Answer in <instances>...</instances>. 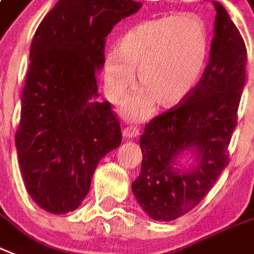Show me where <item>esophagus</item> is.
Instances as JSON below:
<instances>
[{"label": "esophagus", "instance_id": "esophagus-1", "mask_svg": "<svg viewBox=\"0 0 254 254\" xmlns=\"http://www.w3.org/2000/svg\"><path fill=\"white\" fill-rule=\"evenodd\" d=\"M123 136H125L126 139H134L136 138V136H139V128L138 127H126L125 129H123Z\"/></svg>", "mask_w": 254, "mask_h": 254}]
</instances>
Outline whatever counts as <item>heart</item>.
<instances>
[{
    "mask_svg": "<svg viewBox=\"0 0 254 254\" xmlns=\"http://www.w3.org/2000/svg\"><path fill=\"white\" fill-rule=\"evenodd\" d=\"M209 30L192 13L140 22L120 39L118 51L107 53L104 83L108 98L120 102L135 81L142 87L126 104V115L143 119L155 102L174 107L191 92L206 65Z\"/></svg>",
    "mask_w": 254,
    "mask_h": 254,
    "instance_id": "1",
    "label": "heart"
}]
</instances>
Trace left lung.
I'll use <instances>...</instances> for the list:
<instances>
[{
	"mask_svg": "<svg viewBox=\"0 0 254 254\" xmlns=\"http://www.w3.org/2000/svg\"><path fill=\"white\" fill-rule=\"evenodd\" d=\"M217 14L210 57L190 95L155 116L140 136V174L131 188L152 220L173 221L189 213L210 191L229 163V143L237 125L247 47L228 11L213 1ZM184 151H194L190 171L175 167Z\"/></svg>",
	"mask_w": 254,
	"mask_h": 254,
	"instance_id": "8db88e82",
	"label": "left lung"
}]
</instances>
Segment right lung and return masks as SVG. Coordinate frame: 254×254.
Listing matches in <instances>:
<instances>
[{"label":"right lung","instance_id":"add662e5","mask_svg":"<svg viewBox=\"0 0 254 254\" xmlns=\"http://www.w3.org/2000/svg\"><path fill=\"white\" fill-rule=\"evenodd\" d=\"M142 7L132 0H60L30 45L16 132L25 188L40 207L65 214L79 207L103 156L119 147L111 103L99 102L106 37Z\"/></svg>","mask_w":254,"mask_h":254}]
</instances>
